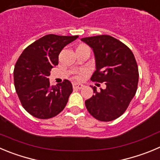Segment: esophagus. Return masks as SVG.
Returning a JSON list of instances; mask_svg holds the SVG:
<instances>
[{
    "instance_id": "34e87169",
    "label": "esophagus",
    "mask_w": 160,
    "mask_h": 160,
    "mask_svg": "<svg viewBox=\"0 0 160 160\" xmlns=\"http://www.w3.org/2000/svg\"><path fill=\"white\" fill-rule=\"evenodd\" d=\"M72 87L74 89H81L83 88V85L80 84V83H73Z\"/></svg>"
}]
</instances>
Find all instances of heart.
Returning a JSON list of instances; mask_svg holds the SVG:
<instances>
[{"label": "heart", "mask_w": 160, "mask_h": 160, "mask_svg": "<svg viewBox=\"0 0 160 160\" xmlns=\"http://www.w3.org/2000/svg\"><path fill=\"white\" fill-rule=\"evenodd\" d=\"M83 46V45H81V46ZM87 72H88L87 69L80 70V71H78L77 73H76L75 76H74V78L77 80H82V79L83 78V77H84V76L87 74Z\"/></svg>", "instance_id": "heart-1"}]
</instances>
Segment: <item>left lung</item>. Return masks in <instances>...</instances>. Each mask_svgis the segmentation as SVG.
Segmentation results:
<instances>
[{
	"label": "left lung",
	"instance_id": "1",
	"mask_svg": "<svg viewBox=\"0 0 160 160\" xmlns=\"http://www.w3.org/2000/svg\"><path fill=\"white\" fill-rule=\"evenodd\" d=\"M81 40L95 53L96 70L91 80L107 86L98 92L92 86L95 94L85 101L86 108L97 120H115L125 113L137 92L139 72L135 57L126 45L110 35Z\"/></svg>",
	"mask_w": 160,
	"mask_h": 160
}]
</instances>
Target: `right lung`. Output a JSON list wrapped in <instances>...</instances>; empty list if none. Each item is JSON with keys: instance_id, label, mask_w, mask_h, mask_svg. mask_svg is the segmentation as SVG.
<instances>
[{"instance_id": "1", "label": "right lung", "mask_w": 160, "mask_h": 160, "mask_svg": "<svg viewBox=\"0 0 160 160\" xmlns=\"http://www.w3.org/2000/svg\"><path fill=\"white\" fill-rule=\"evenodd\" d=\"M78 38L47 35L27 47L16 62L14 85L19 101L31 115L39 119L55 117L64 110L72 92L69 80L50 85L48 77L58 65L62 49Z\"/></svg>"}]
</instances>
